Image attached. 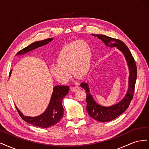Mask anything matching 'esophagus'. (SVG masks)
Wrapping results in <instances>:
<instances>
[{
    "label": "esophagus",
    "instance_id": "obj_1",
    "mask_svg": "<svg viewBox=\"0 0 149 149\" xmlns=\"http://www.w3.org/2000/svg\"><path fill=\"white\" fill-rule=\"evenodd\" d=\"M78 90H79V86H75V87L71 88V91L73 92H76L77 91H78Z\"/></svg>",
    "mask_w": 149,
    "mask_h": 149
}]
</instances>
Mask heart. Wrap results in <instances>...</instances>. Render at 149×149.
<instances>
[{
	"label": "heart",
	"mask_w": 149,
	"mask_h": 149,
	"mask_svg": "<svg viewBox=\"0 0 149 149\" xmlns=\"http://www.w3.org/2000/svg\"><path fill=\"white\" fill-rule=\"evenodd\" d=\"M91 48L84 40H76L65 45L56 58V64L51 66L49 71L53 77L61 83H66L74 76L84 77L91 65Z\"/></svg>",
	"instance_id": "obj_1"
}]
</instances>
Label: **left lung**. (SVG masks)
<instances>
[{
	"label": "left lung",
	"instance_id": "obj_1",
	"mask_svg": "<svg viewBox=\"0 0 149 149\" xmlns=\"http://www.w3.org/2000/svg\"><path fill=\"white\" fill-rule=\"evenodd\" d=\"M92 35L97 37L99 39H101V41L104 43L106 47L110 48L116 47L117 49H119L123 54L125 58L129 71V86L127 93L123 100L118 103L111 106H103L99 104L95 101L91 93H89L88 82L82 83L80 84L81 87L83 88L86 90V101L87 102L86 109L89 116L94 120L105 123V122L111 121L117 118L128 108L134 95L135 84H136L137 79V66L131 53L124 43L119 40L107 37L106 35L100 34H92Z\"/></svg>",
	"mask_w": 149,
	"mask_h": 149
}]
</instances>
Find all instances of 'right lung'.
Returning <instances> with one entry per match:
<instances>
[{"instance_id": "1", "label": "right lung", "mask_w": 149, "mask_h": 149, "mask_svg": "<svg viewBox=\"0 0 149 149\" xmlns=\"http://www.w3.org/2000/svg\"><path fill=\"white\" fill-rule=\"evenodd\" d=\"M53 38H48L41 41H37L31 43L28 47L22 49L18 52L16 55H22L38 47H41L52 41ZM10 71V75L12 73ZM69 87L68 86L58 85L53 88L52 95L48 106L46 110L42 114L35 117L24 116L21 111L16 106V109L21 118L26 123L37 126L42 128H47L51 127L58 123L63 118L64 109L62 105L63 99L66 96L69 91Z\"/></svg>"}]
</instances>
